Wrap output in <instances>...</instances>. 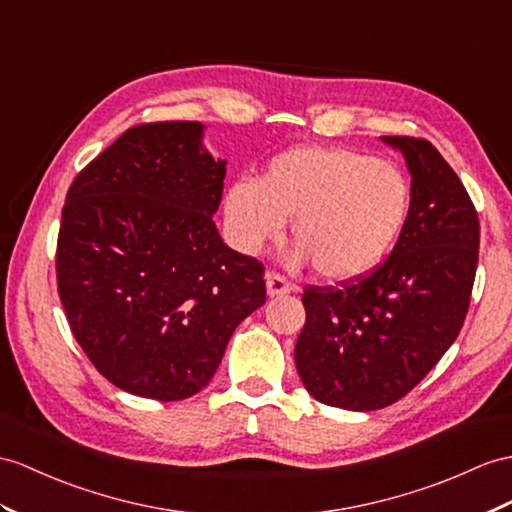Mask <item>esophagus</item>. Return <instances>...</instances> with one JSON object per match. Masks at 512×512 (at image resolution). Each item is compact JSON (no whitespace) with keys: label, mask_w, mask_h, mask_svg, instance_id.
<instances>
[{"label":"esophagus","mask_w":512,"mask_h":512,"mask_svg":"<svg viewBox=\"0 0 512 512\" xmlns=\"http://www.w3.org/2000/svg\"><path fill=\"white\" fill-rule=\"evenodd\" d=\"M265 280H267V293H269V297L289 295V293L295 291V286L289 280H286L284 276H280V273H276V271H269L267 276H265Z\"/></svg>","instance_id":"1"}]
</instances>
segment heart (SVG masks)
Returning a JSON list of instances; mask_svg holds the SVG:
<instances>
[{"mask_svg": "<svg viewBox=\"0 0 512 512\" xmlns=\"http://www.w3.org/2000/svg\"><path fill=\"white\" fill-rule=\"evenodd\" d=\"M410 206L404 173L341 147H295L273 158L258 182L236 180L223 199L232 245L254 256L291 219V265L350 282L376 269L400 236Z\"/></svg>", "mask_w": 512, "mask_h": 512, "instance_id": "obj_1", "label": "heart"}]
</instances>
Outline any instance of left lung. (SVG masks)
<instances>
[{"mask_svg":"<svg viewBox=\"0 0 512 512\" xmlns=\"http://www.w3.org/2000/svg\"><path fill=\"white\" fill-rule=\"evenodd\" d=\"M410 171V206L391 256L356 282L308 286L295 365L317 402L369 413L415 389L463 328L480 223L436 147L382 136Z\"/></svg>","mask_w":512,"mask_h":512,"instance_id":"obj_1","label":"left lung"}]
</instances>
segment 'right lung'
Masks as SVG:
<instances>
[{"label":"right lung","mask_w":512,"mask_h":512,"mask_svg":"<svg viewBox=\"0 0 512 512\" xmlns=\"http://www.w3.org/2000/svg\"><path fill=\"white\" fill-rule=\"evenodd\" d=\"M199 121L130 128L73 180L56 276L84 354L121 391L178 402L213 380L265 269L221 241L226 160Z\"/></svg>","instance_id":"add662e5"}]
</instances>
